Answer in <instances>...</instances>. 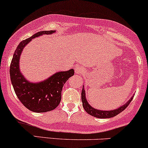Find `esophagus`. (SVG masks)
<instances>
[{"label":"esophagus","instance_id":"1","mask_svg":"<svg viewBox=\"0 0 148 148\" xmlns=\"http://www.w3.org/2000/svg\"><path fill=\"white\" fill-rule=\"evenodd\" d=\"M83 70L81 68H80V67L77 66V67H76V68H75L76 74H82V73H83Z\"/></svg>","mask_w":148,"mask_h":148}]
</instances>
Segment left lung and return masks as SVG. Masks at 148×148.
<instances>
[{
    "mask_svg": "<svg viewBox=\"0 0 148 148\" xmlns=\"http://www.w3.org/2000/svg\"><path fill=\"white\" fill-rule=\"evenodd\" d=\"M133 97L134 96H132V98L124 104V105L121 106V107L117 108V109L115 110H113V111H100V110L95 109V108L91 107V106L88 104L87 101L86 100L85 98V92L83 87L81 92V99L84 109L85 110V111L87 112L88 114H89V115H92L95 117H98V118H111V117H115V116L118 115L119 113L122 112L124 109H126L127 106H128L129 104H130V102H131Z\"/></svg>",
    "mask_w": 148,
    "mask_h": 148,
    "instance_id": "left-lung-1",
    "label": "left lung"
}]
</instances>
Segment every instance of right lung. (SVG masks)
I'll return each instance as SVG.
<instances>
[{
	"instance_id": "add662e5",
	"label": "right lung",
	"mask_w": 148,
	"mask_h": 148,
	"mask_svg": "<svg viewBox=\"0 0 148 148\" xmlns=\"http://www.w3.org/2000/svg\"><path fill=\"white\" fill-rule=\"evenodd\" d=\"M55 32V31H40L27 40L22 41L17 46L11 62L10 78L17 97L25 107L36 113L50 111L57 107L61 100L63 86L69 78L74 75V71L71 69L66 72H59L41 83H30L25 79L20 71V55L24 46L32 39Z\"/></svg>"
}]
</instances>
